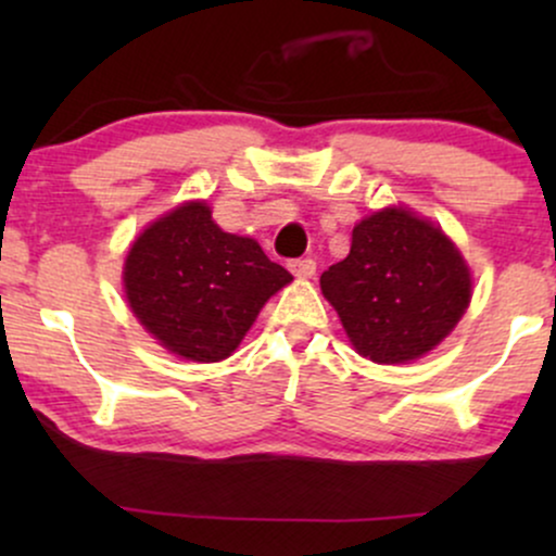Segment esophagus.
<instances>
[{
	"label": "esophagus",
	"instance_id": "34e87169",
	"mask_svg": "<svg viewBox=\"0 0 556 556\" xmlns=\"http://www.w3.org/2000/svg\"><path fill=\"white\" fill-rule=\"evenodd\" d=\"M290 271L300 279H311L316 274V261L314 258H295L290 261Z\"/></svg>",
	"mask_w": 556,
	"mask_h": 556
}]
</instances>
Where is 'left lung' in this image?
<instances>
[{"instance_id": "left-lung-1", "label": "left lung", "mask_w": 556, "mask_h": 556, "mask_svg": "<svg viewBox=\"0 0 556 556\" xmlns=\"http://www.w3.org/2000/svg\"><path fill=\"white\" fill-rule=\"evenodd\" d=\"M470 287L455 242L400 206L361 219L348 258L321 274L324 298L353 348L384 366L437 348L468 308Z\"/></svg>"}]
</instances>
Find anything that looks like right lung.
Instances as JSON below:
<instances>
[{
	"mask_svg": "<svg viewBox=\"0 0 556 556\" xmlns=\"http://www.w3.org/2000/svg\"><path fill=\"white\" fill-rule=\"evenodd\" d=\"M123 282L132 314L162 348L216 363L235 353L292 274L253 238L225 232L206 203L188 201L138 235Z\"/></svg>",
	"mask_w": 556,
	"mask_h": 556,
	"instance_id": "right-lung-1",
	"label": "right lung"
}]
</instances>
